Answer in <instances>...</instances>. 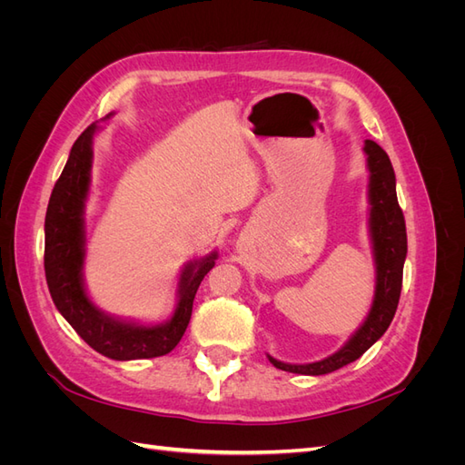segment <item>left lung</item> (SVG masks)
<instances>
[{
  "mask_svg": "<svg viewBox=\"0 0 465 465\" xmlns=\"http://www.w3.org/2000/svg\"><path fill=\"white\" fill-rule=\"evenodd\" d=\"M364 154L369 166V231L372 241V254L376 265V289L369 316L364 318L362 326L351 335V340L333 355L306 364L281 362L267 355L275 369L320 376L330 374L345 364L357 361L364 351H369L380 337L384 335L396 314L401 292L403 263L407 256V232L403 211L398 203L396 193V174L386 151L378 143L367 139L364 142Z\"/></svg>",
  "mask_w": 465,
  "mask_h": 465,
  "instance_id": "1",
  "label": "left lung"
}]
</instances>
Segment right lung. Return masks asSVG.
I'll return each instance as SVG.
<instances>
[{
    "mask_svg": "<svg viewBox=\"0 0 465 465\" xmlns=\"http://www.w3.org/2000/svg\"><path fill=\"white\" fill-rule=\"evenodd\" d=\"M91 124L69 151L62 176L52 190L45 221V272L52 301L87 345L114 361L153 359L171 353L184 335L198 287L215 265L217 252L184 265L178 279L176 308L163 323H137L114 318L96 308L85 291V202L91 188L93 137Z\"/></svg>",
    "mask_w": 465,
    "mask_h": 465,
    "instance_id": "obj_1",
    "label": "right lung"
}]
</instances>
